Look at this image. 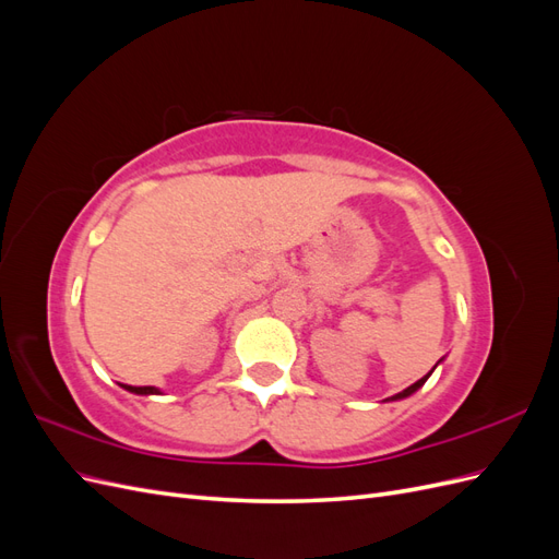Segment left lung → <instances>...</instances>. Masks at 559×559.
Here are the masks:
<instances>
[{"label":"left lung","mask_w":559,"mask_h":559,"mask_svg":"<svg viewBox=\"0 0 559 559\" xmlns=\"http://www.w3.org/2000/svg\"><path fill=\"white\" fill-rule=\"evenodd\" d=\"M429 376H431V373H429ZM429 376H425V378H421V380H417V382H415V384H411L408 389H403V392H401V394L392 396V401H396V399H405V396H411L413 392H417V389H419L421 384H425V382H427V378H429Z\"/></svg>","instance_id":"obj_1"}]
</instances>
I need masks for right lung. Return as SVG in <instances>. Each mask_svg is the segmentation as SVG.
<instances>
[{
	"label": "right lung",
	"instance_id": "obj_1",
	"mask_svg": "<svg viewBox=\"0 0 559 559\" xmlns=\"http://www.w3.org/2000/svg\"><path fill=\"white\" fill-rule=\"evenodd\" d=\"M123 386L132 394H160L156 386H130V384H123Z\"/></svg>",
	"mask_w": 559,
	"mask_h": 559
}]
</instances>
